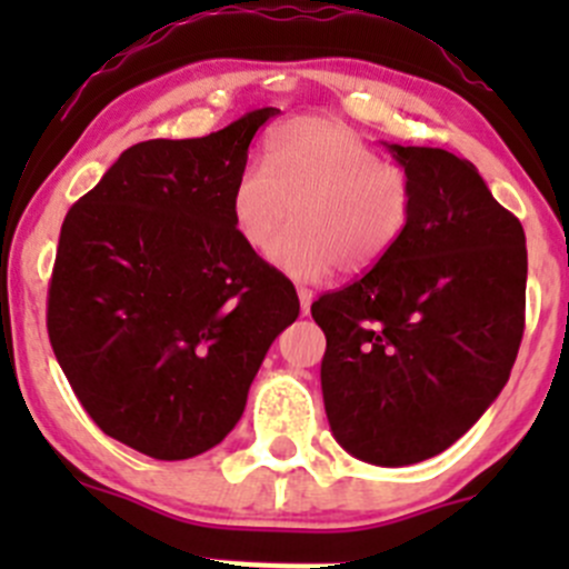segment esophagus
Segmentation results:
<instances>
[{"instance_id": "obj_1", "label": "esophagus", "mask_w": 569, "mask_h": 569, "mask_svg": "<svg viewBox=\"0 0 569 569\" xmlns=\"http://www.w3.org/2000/svg\"><path fill=\"white\" fill-rule=\"evenodd\" d=\"M297 297H300V308H302V313H311V302H313V291L311 289H297Z\"/></svg>"}]
</instances>
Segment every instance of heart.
Returning <instances> with one entry per match:
<instances>
[{"instance_id":"obj_1","label":"heart","mask_w":569,"mask_h":569,"mask_svg":"<svg viewBox=\"0 0 569 569\" xmlns=\"http://www.w3.org/2000/svg\"><path fill=\"white\" fill-rule=\"evenodd\" d=\"M412 183L349 126L297 118L267 140V168H244L231 189V220L250 250L267 252L288 217L296 228L272 261L297 280H321L341 263L377 267L410 226Z\"/></svg>"}]
</instances>
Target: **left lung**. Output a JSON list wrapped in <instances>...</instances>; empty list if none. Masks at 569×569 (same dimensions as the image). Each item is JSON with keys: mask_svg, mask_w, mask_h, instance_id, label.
Returning <instances> with one entry per match:
<instances>
[{"mask_svg": "<svg viewBox=\"0 0 569 569\" xmlns=\"http://www.w3.org/2000/svg\"><path fill=\"white\" fill-rule=\"evenodd\" d=\"M412 183L405 237L311 306L338 443L399 468L449 449L507 386L526 327V233L468 159L386 146Z\"/></svg>", "mask_w": 569, "mask_h": 569, "instance_id": "8db88e82", "label": "left lung"}]
</instances>
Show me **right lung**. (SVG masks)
I'll use <instances>...</instances> for the list:
<instances>
[{
  "label": "right lung",
  "mask_w": 569,
  "mask_h": 569,
  "mask_svg": "<svg viewBox=\"0 0 569 569\" xmlns=\"http://www.w3.org/2000/svg\"><path fill=\"white\" fill-rule=\"evenodd\" d=\"M278 112L126 148L62 222L51 349L101 432L153 460L214 449L267 349L300 317L291 280L231 220L252 137Z\"/></svg>",
  "instance_id": "1"
}]
</instances>
